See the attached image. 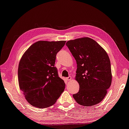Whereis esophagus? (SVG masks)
I'll return each instance as SVG.
<instances>
[{
    "mask_svg": "<svg viewBox=\"0 0 129 129\" xmlns=\"http://www.w3.org/2000/svg\"><path fill=\"white\" fill-rule=\"evenodd\" d=\"M66 79L67 81H70V80H71V76H69V77H66Z\"/></svg>",
    "mask_w": 129,
    "mask_h": 129,
    "instance_id": "esophagus-1",
    "label": "esophagus"
}]
</instances>
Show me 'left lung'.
I'll return each mask as SVG.
<instances>
[{"instance_id": "8db88e82", "label": "left lung", "mask_w": 129, "mask_h": 129, "mask_svg": "<svg viewBox=\"0 0 129 129\" xmlns=\"http://www.w3.org/2000/svg\"><path fill=\"white\" fill-rule=\"evenodd\" d=\"M66 45L77 63L75 79L79 82L80 90L73 97L84 106L100 103L112 82L111 62L107 53L89 38L68 41Z\"/></svg>"}]
</instances>
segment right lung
I'll use <instances>...</instances> for the list:
<instances>
[{
	"instance_id": "add662e5",
	"label": "right lung",
	"mask_w": 129,
	"mask_h": 129,
	"mask_svg": "<svg viewBox=\"0 0 129 129\" xmlns=\"http://www.w3.org/2000/svg\"><path fill=\"white\" fill-rule=\"evenodd\" d=\"M66 41H39L31 45L19 61V88L27 101L35 107L44 108L56 102L65 88L63 80L54 67L57 53Z\"/></svg>"
}]
</instances>
